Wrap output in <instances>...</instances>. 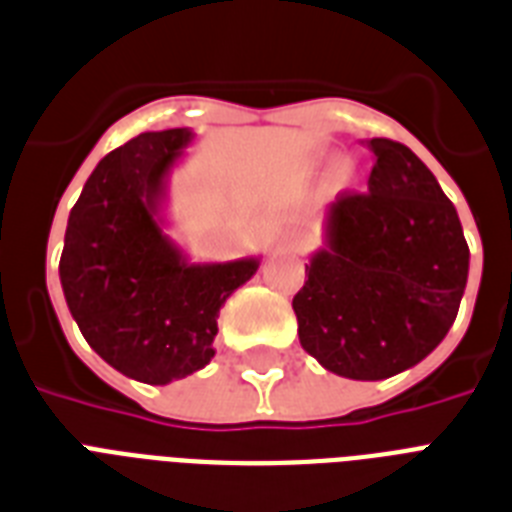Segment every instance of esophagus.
Listing matches in <instances>:
<instances>
[{"instance_id": "34e87169", "label": "esophagus", "mask_w": 512, "mask_h": 512, "mask_svg": "<svg viewBox=\"0 0 512 512\" xmlns=\"http://www.w3.org/2000/svg\"><path fill=\"white\" fill-rule=\"evenodd\" d=\"M289 247H292V249H303L305 247V239H300V236H292V239H289Z\"/></svg>"}]
</instances>
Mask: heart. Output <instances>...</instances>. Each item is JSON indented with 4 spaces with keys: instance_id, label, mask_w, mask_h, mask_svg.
I'll list each match as a JSON object with an SVG mask.
<instances>
[{
    "instance_id": "1",
    "label": "heart",
    "mask_w": 512,
    "mask_h": 512,
    "mask_svg": "<svg viewBox=\"0 0 512 512\" xmlns=\"http://www.w3.org/2000/svg\"><path fill=\"white\" fill-rule=\"evenodd\" d=\"M353 180H356V167H353L348 159H340V162L332 164V170H329V185H332L335 191L348 188Z\"/></svg>"
}]
</instances>
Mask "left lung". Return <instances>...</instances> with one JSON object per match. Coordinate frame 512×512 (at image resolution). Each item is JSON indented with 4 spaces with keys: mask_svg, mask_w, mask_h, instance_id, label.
<instances>
[{
    "mask_svg": "<svg viewBox=\"0 0 512 512\" xmlns=\"http://www.w3.org/2000/svg\"><path fill=\"white\" fill-rule=\"evenodd\" d=\"M366 193L324 212V247L292 300L300 345L348 380H385L430 356L465 295L470 249L457 209L412 148L372 138Z\"/></svg>",
    "mask_w": 512,
    "mask_h": 512,
    "instance_id": "obj_1",
    "label": "left lung"
}]
</instances>
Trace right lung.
<instances>
[{
    "label": "right lung",
    "instance_id": "add662e5",
    "mask_svg": "<svg viewBox=\"0 0 512 512\" xmlns=\"http://www.w3.org/2000/svg\"><path fill=\"white\" fill-rule=\"evenodd\" d=\"M196 135L140 132L100 159L71 209L60 287L84 340L124 377L167 385L215 356L217 313L260 257L191 263L164 231L167 185Z\"/></svg>",
    "mask_w": 512,
    "mask_h": 512
}]
</instances>
